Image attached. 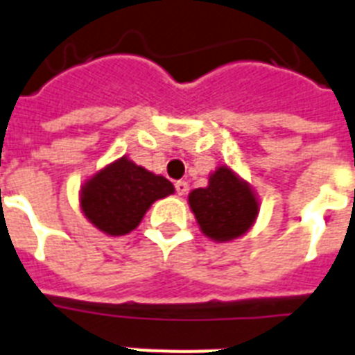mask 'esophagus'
Wrapping results in <instances>:
<instances>
[{
    "instance_id": "1",
    "label": "esophagus",
    "mask_w": 355,
    "mask_h": 355,
    "mask_svg": "<svg viewBox=\"0 0 355 355\" xmlns=\"http://www.w3.org/2000/svg\"><path fill=\"white\" fill-rule=\"evenodd\" d=\"M175 188H177L178 196H184L186 191H188V182H186V180H178L177 184H175Z\"/></svg>"
}]
</instances>
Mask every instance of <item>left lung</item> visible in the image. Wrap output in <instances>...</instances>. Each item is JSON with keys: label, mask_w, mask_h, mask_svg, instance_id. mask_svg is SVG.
<instances>
[{"label": "left lung", "mask_w": 355, "mask_h": 355, "mask_svg": "<svg viewBox=\"0 0 355 355\" xmlns=\"http://www.w3.org/2000/svg\"><path fill=\"white\" fill-rule=\"evenodd\" d=\"M205 235L216 243H227L250 230L259 212L256 193L248 182L239 178L227 165H220L207 188H198L188 196Z\"/></svg>", "instance_id": "8db88e82"}]
</instances>
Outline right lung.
<instances>
[{"instance_id": "obj_1", "label": "right lung", "mask_w": 355, "mask_h": 355, "mask_svg": "<svg viewBox=\"0 0 355 355\" xmlns=\"http://www.w3.org/2000/svg\"><path fill=\"white\" fill-rule=\"evenodd\" d=\"M175 191L162 175H154L128 157H120L88 178L80 188V209L88 222L111 237L130 233L154 201Z\"/></svg>"}]
</instances>
